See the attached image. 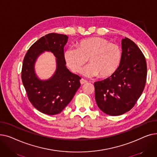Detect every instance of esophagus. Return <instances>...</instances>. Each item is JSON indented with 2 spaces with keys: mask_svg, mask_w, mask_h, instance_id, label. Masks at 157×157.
<instances>
[{
  "mask_svg": "<svg viewBox=\"0 0 157 157\" xmlns=\"http://www.w3.org/2000/svg\"><path fill=\"white\" fill-rule=\"evenodd\" d=\"M80 83H81V85H83V84H85V83H87V81L85 80V79H81L80 80Z\"/></svg>",
  "mask_w": 157,
  "mask_h": 157,
  "instance_id": "obj_1",
  "label": "esophagus"
}]
</instances>
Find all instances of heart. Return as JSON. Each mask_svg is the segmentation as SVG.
I'll use <instances>...</instances> for the list:
<instances>
[{"label":"heart","mask_w":157,"mask_h":157,"mask_svg":"<svg viewBox=\"0 0 157 157\" xmlns=\"http://www.w3.org/2000/svg\"><path fill=\"white\" fill-rule=\"evenodd\" d=\"M66 64L74 72H79L88 59L90 63L82 73L88 77L107 78L117 72L122 60L121 48L108 39L93 37L79 40L76 48L70 47L64 53Z\"/></svg>","instance_id":"heart-1"}]
</instances>
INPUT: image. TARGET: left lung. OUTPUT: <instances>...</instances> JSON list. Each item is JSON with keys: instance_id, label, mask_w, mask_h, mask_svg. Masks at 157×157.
<instances>
[{"instance_id": "1", "label": "left lung", "mask_w": 157, "mask_h": 157, "mask_svg": "<svg viewBox=\"0 0 157 157\" xmlns=\"http://www.w3.org/2000/svg\"><path fill=\"white\" fill-rule=\"evenodd\" d=\"M122 60L113 75L94 83L95 101L100 109L110 116L130 111L141 95L146 81L145 57L134 42L121 40Z\"/></svg>"}]
</instances>
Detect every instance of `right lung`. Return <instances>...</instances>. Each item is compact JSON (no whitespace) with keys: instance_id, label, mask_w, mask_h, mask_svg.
Returning <instances> with one entry per match:
<instances>
[{"instance_id":"add662e5","label":"right lung","mask_w":157,"mask_h":157,"mask_svg":"<svg viewBox=\"0 0 157 157\" xmlns=\"http://www.w3.org/2000/svg\"><path fill=\"white\" fill-rule=\"evenodd\" d=\"M67 40L66 35L48 34L30 46L23 59L21 79L29 100L38 111L48 115L60 113L81 86V78L65 66L63 48ZM44 51H51L57 58V69L51 78L40 80L35 73L34 65Z\"/></svg>"}]
</instances>
